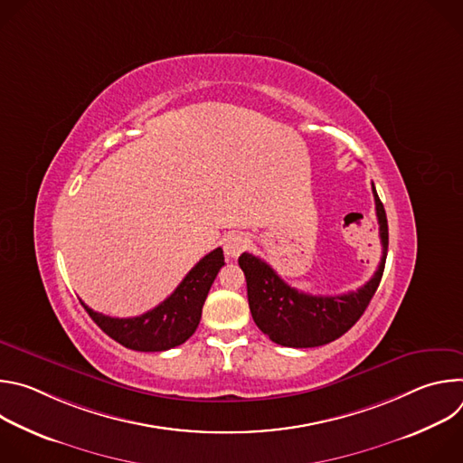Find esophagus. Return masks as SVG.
<instances>
[{
    "instance_id": "1",
    "label": "esophagus",
    "mask_w": 463,
    "mask_h": 463,
    "mask_svg": "<svg viewBox=\"0 0 463 463\" xmlns=\"http://www.w3.org/2000/svg\"><path fill=\"white\" fill-rule=\"evenodd\" d=\"M247 245H249V236L240 231L229 232L223 238V250L229 258H238L247 249Z\"/></svg>"
}]
</instances>
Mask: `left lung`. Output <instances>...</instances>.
Instances as JSON below:
<instances>
[{
  "mask_svg": "<svg viewBox=\"0 0 463 463\" xmlns=\"http://www.w3.org/2000/svg\"><path fill=\"white\" fill-rule=\"evenodd\" d=\"M383 256L373 277L357 291L337 297H315L288 286L271 266L243 252L238 258L247 280L252 320L273 343L289 348H315L345 335L361 318L379 288L388 252L386 213L372 183Z\"/></svg>",
  "mask_w": 463,
  "mask_h": 463,
  "instance_id": "obj_1",
  "label": "left lung"
}]
</instances>
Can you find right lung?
I'll list each match as a JSON object with an SVG mask.
<instances>
[{
  "label": "right lung",
  "instance_id": "right-lung-1",
  "mask_svg": "<svg viewBox=\"0 0 463 463\" xmlns=\"http://www.w3.org/2000/svg\"><path fill=\"white\" fill-rule=\"evenodd\" d=\"M222 247L211 250L188 271L175 291L157 307L131 318H115L82 306L106 335L136 352H165L192 337L202 318L211 286L225 266Z\"/></svg>",
  "mask_w": 463,
  "mask_h": 463
}]
</instances>
